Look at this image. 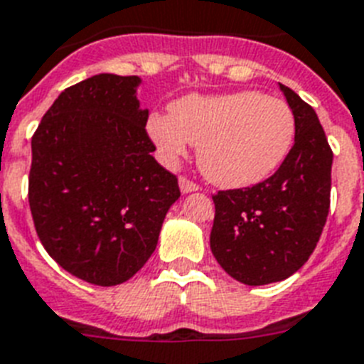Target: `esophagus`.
<instances>
[{
	"label": "esophagus",
	"instance_id": "34e87169",
	"mask_svg": "<svg viewBox=\"0 0 364 364\" xmlns=\"http://www.w3.org/2000/svg\"><path fill=\"white\" fill-rule=\"evenodd\" d=\"M179 188H181L183 194H188V192L200 191V187H198L196 183L191 181V179H187V177H181V179H179Z\"/></svg>",
	"mask_w": 364,
	"mask_h": 364
}]
</instances>
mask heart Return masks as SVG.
I'll return each instance as SVG.
<instances>
[{"label": "heart", "mask_w": 364, "mask_h": 364, "mask_svg": "<svg viewBox=\"0 0 364 364\" xmlns=\"http://www.w3.org/2000/svg\"><path fill=\"white\" fill-rule=\"evenodd\" d=\"M147 132L166 161L198 147V166L224 188H245L267 179L284 162L295 138V115L288 102L262 91L187 95L170 115L153 114Z\"/></svg>", "instance_id": "obj_1"}]
</instances>
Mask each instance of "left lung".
I'll return each instance as SVG.
<instances>
[{
    "label": "left lung",
    "instance_id": "8db88e82",
    "mask_svg": "<svg viewBox=\"0 0 364 364\" xmlns=\"http://www.w3.org/2000/svg\"><path fill=\"white\" fill-rule=\"evenodd\" d=\"M295 115V141L273 176L213 196L211 252L232 279L249 286L299 271L320 241L331 196L333 151L314 108L280 84Z\"/></svg>",
    "mask_w": 364,
    "mask_h": 364
}]
</instances>
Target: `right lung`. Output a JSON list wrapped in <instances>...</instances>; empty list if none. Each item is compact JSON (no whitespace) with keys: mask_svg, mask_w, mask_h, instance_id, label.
Listing matches in <instances>:
<instances>
[{"mask_svg":"<svg viewBox=\"0 0 364 364\" xmlns=\"http://www.w3.org/2000/svg\"><path fill=\"white\" fill-rule=\"evenodd\" d=\"M138 76L95 75L54 100L31 138L29 209L46 252L95 286L134 277L181 196L153 159Z\"/></svg>","mask_w":364,"mask_h":364,"instance_id":"add662e5","label":"right lung"}]
</instances>
